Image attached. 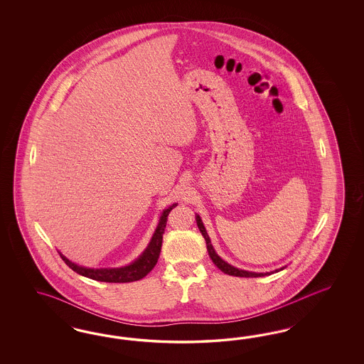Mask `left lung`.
Returning a JSON list of instances; mask_svg holds the SVG:
<instances>
[{"label":"left lung","mask_w":364,"mask_h":364,"mask_svg":"<svg viewBox=\"0 0 364 364\" xmlns=\"http://www.w3.org/2000/svg\"><path fill=\"white\" fill-rule=\"evenodd\" d=\"M196 223H198V230L201 232V235L204 236V239H205V242H207V251H208V255H210V259H212V262L215 263V265L221 269L224 274H227V275L231 276H239V277H260V276L268 275V274H256V272H248V271H244V269H239V268H235V267H232L231 264H228V263H225L223 259H221L219 255L215 252V250H213V247H212V244H210V236H208V233L205 231V228H204V224H203V221L200 219V216H196ZM283 268H280V271H282ZM277 272V271H276Z\"/></svg>","instance_id":"1"}]
</instances>
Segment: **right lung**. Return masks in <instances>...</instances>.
Wrapping results in <instances>:
<instances>
[{
	"mask_svg": "<svg viewBox=\"0 0 364 364\" xmlns=\"http://www.w3.org/2000/svg\"><path fill=\"white\" fill-rule=\"evenodd\" d=\"M177 204H172L171 207H168L161 218L160 223L156 228L154 237L149 242V245L146 247V250L144 251V254L133 262L132 264L122 267V268H100V269H93V268H85V267H80L75 264L72 262H69L64 255L60 254L63 257V260L65 262V264L72 268L75 272H77L78 275L85 276L89 279L97 280V282H105V283H131L143 279L144 276L148 275L154 265L159 260L160 251H161V244H163V235L166 232V220H168V215L169 212L176 207Z\"/></svg>",
	"mask_w": 364,
	"mask_h": 364,
	"instance_id": "right-lung-1",
	"label": "right lung"
}]
</instances>
